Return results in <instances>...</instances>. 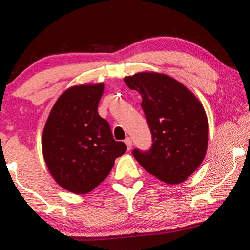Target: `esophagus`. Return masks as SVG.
<instances>
[{
	"mask_svg": "<svg viewBox=\"0 0 250 250\" xmlns=\"http://www.w3.org/2000/svg\"><path fill=\"white\" fill-rule=\"evenodd\" d=\"M125 143L126 145V146H128V150H130L131 147H132V139L131 138H126L125 140Z\"/></svg>",
	"mask_w": 250,
	"mask_h": 250,
	"instance_id": "1",
	"label": "esophagus"
}]
</instances>
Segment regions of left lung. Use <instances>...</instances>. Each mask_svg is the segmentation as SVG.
<instances>
[{
	"instance_id": "8db88e82",
	"label": "left lung",
	"mask_w": 250,
	"mask_h": 250,
	"mask_svg": "<svg viewBox=\"0 0 250 250\" xmlns=\"http://www.w3.org/2000/svg\"><path fill=\"white\" fill-rule=\"evenodd\" d=\"M130 89L142 96L152 134L149 151L132 154L146 172L167 184L188 180L205 158L208 120L204 107L183 83L166 74L142 71L125 77Z\"/></svg>"
}]
</instances>
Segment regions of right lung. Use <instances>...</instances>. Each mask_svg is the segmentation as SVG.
I'll list each match as a JSON object with an SVG mask.
<instances>
[{
    "instance_id": "add662e5",
    "label": "right lung",
    "mask_w": 250,
    "mask_h": 250,
    "mask_svg": "<svg viewBox=\"0 0 250 250\" xmlns=\"http://www.w3.org/2000/svg\"><path fill=\"white\" fill-rule=\"evenodd\" d=\"M104 83L79 84L65 90L46 121L42 147L56 183L75 194L96 188L111 171L126 146L112 137L107 120L98 115Z\"/></svg>"
}]
</instances>
